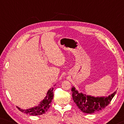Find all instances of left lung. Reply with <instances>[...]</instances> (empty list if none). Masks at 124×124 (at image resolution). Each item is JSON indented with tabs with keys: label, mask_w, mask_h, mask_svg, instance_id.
Wrapping results in <instances>:
<instances>
[{
	"label": "left lung",
	"mask_w": 124,
	"mask_h": 124,
	"mask_svg": "<svg viewBox=\"0 0 124 124\" xmlns=\"http://www.w3.org/2000/svg\"><path fill=\"white\" fill-rule=\"evenodd\" d=\"M72 98L79 109L86 113H93L104 109L109 104L113 96L116 94L115 91L106 97L91 96L79 93L75 88H72Z\"/></svg>",
	"instance_id": "1"
}]
</instances>
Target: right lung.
Wrapping results in <instances>:
<instances>
[{
	"instance_id": "right-lung-1",
	"label": "right lung",
	"mask_w": 124,
	"mask_h": 124,
	"mask_svg": "<svg viewBox=\"0 0 124 124\" xmlns=\"http://www.w3.org/2000/svg\"><path fill=\"white\" fill-rule=\"evenodd\" d=\"M53 89L54 88H52V89L49 90L48 92H47L46 96L40 103L38 106H36L35 107L31 108L28 109H20L18 107H17V108L22 112L25 113L26 114L32 115V116H38V115H41L43 113H45L46 112H47L48 108H50L52 100L53 99Z\"/></svg>"
}]
</instances>
